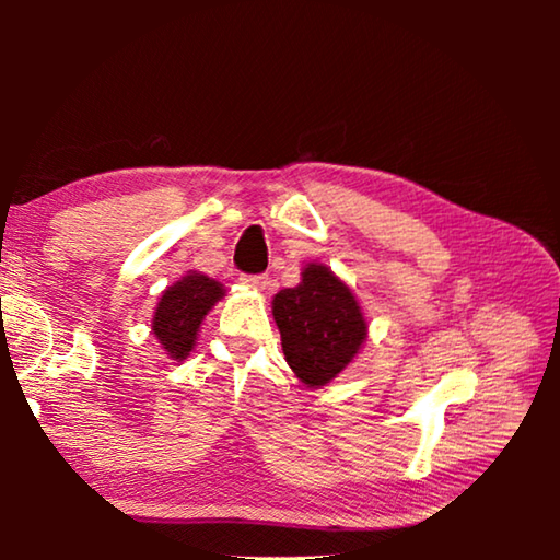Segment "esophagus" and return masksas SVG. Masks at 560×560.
<instances>
[{
    "mask_svg": "<svg viewBox=\"0 0 560 560\" xmlns=\"http://www.w3.org/2000/svg\"><path fill=\"white\" fill-rule=\"evenodd\" d=\"M240 281L244 283V287H252V289H264L269 283L264 273H242Z\"/></svg>",
    "mask_w": 560,
    "mask_h": 560,
    "instance_id": "34e87169",
    "label": "esophagus"
}]
</instances>
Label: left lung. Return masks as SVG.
<instances>
[{
  "label": "left lung",
  "instance_id": "obj_1",
  "mask_svg": "<svg viewBox=\"0 0 560 560\" xmlns=\"http://www.w3.org/2000/svg\"><path fill=\"white\" fill-rule=\"evenodd\" d=\"M271 311L287 363L308 387L334 381L368 338L353 291L324 264H306L299 287L279 291Z\"/></svg>",
  "mask_w": 560,
  "mask_h": 560
}]
</instances>
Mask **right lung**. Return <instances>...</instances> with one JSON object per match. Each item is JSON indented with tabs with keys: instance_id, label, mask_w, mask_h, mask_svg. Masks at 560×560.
Segmentation results:
<instances>
[{
	"instance_id": "obj_1",
	"label": "right lung",
	"mask_w": 560,
	"mask_h": 560,
	"mask_svg": "<svg viewBox=\"0 0 560 560\" xmlns=\"http://www.w3.org/2000/svg\"><path fill=\"white\" fill-rule=\"evenodd\" d=\"M224 296L220 281L189 271L163 291L153 316V334L170 360H185L192 353L205 316Z\"/></svg>"
}]
</instances>
